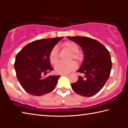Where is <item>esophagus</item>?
I'll return each mask as SVG.
<instances>
[{"instance_id": "34e87169", "label": "esophagus", "mask_w": 128, "mask_h": 128, "mask_svg": "<svg viewBox=\"0 0 128 128\" xmlns=\"http://www.w3.org/2000/svg\"><path fill=\"white\" fill-rule=\"evenodd\" d=\"M61 75L62 76H67L69 75V74H62Z\"/></svg>"}]
</instances>
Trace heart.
<instances>
[{
  "label": "heart",
  "mask_w": 128,
  "mask_h": 128,
  "mask_svg": "<svg viewBox=\"0 0 128 128\" xmlns=\"http://www.w3.org/2000/svg\"><path fill=\"white\" fill-rule=\"evenodd\" d=\"M62 46L66 50L70 52L69 60L74 59L79 62L82 60V55L78 51V46L77 43L73 41L68 40L63 42ZM49 60L52 65H56L59 62V54H58V48L55 46L51 50L49 54ZM77 68V65L74 62H70L68 63H62L59 62L55 66V72L59 74H67L69 72L74 70Z\"/></svg>",
  "instance_id": "1"
}]
</instances>
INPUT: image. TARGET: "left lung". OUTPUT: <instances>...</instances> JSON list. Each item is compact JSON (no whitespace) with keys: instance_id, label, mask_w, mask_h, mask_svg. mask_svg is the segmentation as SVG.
Segmentation results:
<instances>
[{"instance_id":"1","label":"left lung","mask_w":128,"mask_h":128,"mask_svg":"<svg viewBox=\"0 0 128 128\" xmlns=\"http://www.w3.org/2000/svg\"><path fill=\"white\" fill-rule=\"evenodd\" d=\"M69 40L78 43L82 48L84 60L77 72L84 73L77 81L71 84L76 93L90 97L96 94L105 85L112 68L111 55L106 47L98 42L87 36H68Z\"/></svg>"}]
</instances>
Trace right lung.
<instances>
[{
  "instance_id": "right-lung-1",
  "label": "right lung",
  "mask_w": 128,
  "mask_h": 128,
  "mask_svg": "<svg viewBox=\"0 0 128 128\" xmlns=\"http://www.w3.org/2000/svg\"><path fill=\"white\" fill-rule=\"evenodd\" d=\"M62 38L34 40L17 54L14 64L16 77L22 88L29 94L42 96L55 88L60 76L44 78L43 75L54 70L49 60V54Z\"/></svg>"
}]
</instances>
